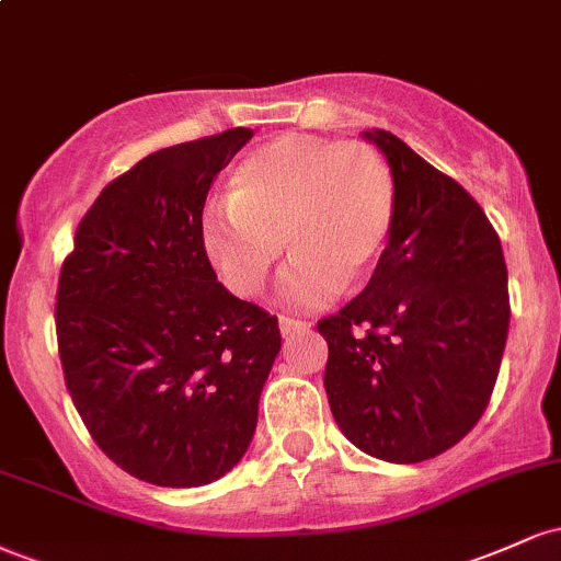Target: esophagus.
I'll return each mask as SVG.
<instances>
[{
    "label": "esophagus",
    "instance_id": "obj_1",
    "mask_svg": "<svg viewBox=\"0 0 561 561\" xmlns=\"http://www.w3.org/2000/svg\"><path fill=\"white\" fill-rule=\"evenodd\" d=\"M306 330H311V324H308V321L279 317V332H282V337H293L295 332H306Z\"/></svg>",
    "mask_w": 561,
    "mask_h": 561
}]
</instances>
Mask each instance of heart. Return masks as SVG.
Masks as SVG:
<instances>
[{
	"label": "heart",
	"mask_w": 561,
	"mask_h": 561,
	"mask_svg": "<svg viewBox=\"0 0 561 561\" xmlns=\"http://www.w3.org/2000/svg\"><path fill=\"white\" fill-rule=\"evenodd\" d=\"M396 179L362 141L279 134L240 160L229 203L203 218V250L231 293L266 287L287 248L295 259L279 295L293 308H319L356 285L388 242Z\"/></svg>",
	"instance_id": "1"
}]
</instances>
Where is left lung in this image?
<instances>
[{"mask_svg":"<svg viewBox=\"0 0 561 561\" xmlns=\"http://www.w3.org/2000/svg\"><path fill=\"white\" fill-rule=\"evenodd\" d=\"M362 137L388 160L396 218L364 293L319 321L324 390L353 446L416 465L456 446L491 401L508 334L504 250L459 182L396 134Z\"/></svg>","mask_w":561,"mask_h":561,"instance_id":"left-lung-1","label":"left lung"}]
</instances>
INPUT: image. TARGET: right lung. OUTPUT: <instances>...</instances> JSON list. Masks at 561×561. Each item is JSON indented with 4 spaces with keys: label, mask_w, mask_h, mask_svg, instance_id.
Returning <instances> with one entry per match:
<instances>
[{
    "label": "right lung",
    "mask_w": 561,
    "mask_h": 561,
    "mask_svg": "<svg viewBox=\"0 0 561 561\" xmlns=\"http://www.w3.org/2000/svg\"><path fill=\"white\" fill-rule=\"evenodd\" d=\"M250 128L141 158L89 208L57 285V345L96 446L160 488L240 465L282 334L234 298L203 250L210 184Z\"/></svg>",
    "instance_id": "add662e5"
}]
</instances>
